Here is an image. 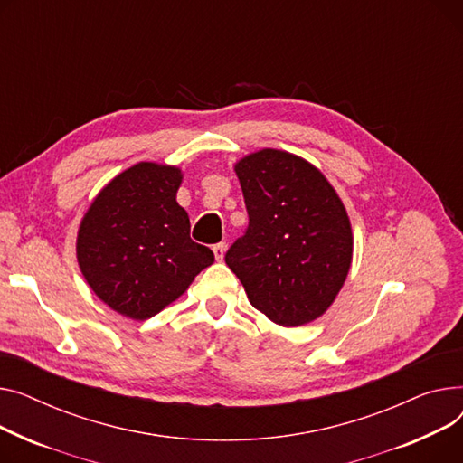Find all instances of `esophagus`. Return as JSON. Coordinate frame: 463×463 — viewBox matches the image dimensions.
<instances>
[{"instance_id": "obj_1", "label": "esophagus", "mask_w": 463, "mask_h": 463, "mask_svg": "<svg viewBox=\"0 0 463 463\" xmlns=\"http://www.w3.org/2000/svg\"><path fill=\"white\" fill-rule=\"evenodd\" d=\"M213 252H214L216 261H222L224 254H226V242H216L214 247H213Z\"/></svg>"}]
</instances>
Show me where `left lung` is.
Returning <instances> with one entry per match:
<instances>
[{"label":"left lung","instance_id":"obj_1","mask_svg":"<svg viewBox=\"0 0 463 463\" xmlns=\"http://www.w3.org/2000/svg\"><path fill=\"white\" fill-rule=\"evenodd\" d=\"M249 228L226 265L254 308L284 327L310 323L338 295L353 254L347 213L307 160L263 149L237 162Z\"/></svg>","mask_w":463,"mask_h":463}]
</instances>
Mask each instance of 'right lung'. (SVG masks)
Returning a JSON list of instances; mask_svg holds the SVG:
<instances>
[{
	"instance_id": "right-lung-1",
	"label": "right lung",
	"mask_w": 463,
	"mask_h": 463,
	"mask_svg": "<svg viewBox=\"0 0 463 463\" xmlns=\"http://www.w3.org/2000/svg\"><path fill=\"white\" fill-rule=\"evenodd\" d=\"M181 172L140 162L108 183L80 224L76 254L91 289L116 312L147 319L214 261L190 239L175 202Z\"/></svg>"
}]
</instances>
